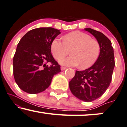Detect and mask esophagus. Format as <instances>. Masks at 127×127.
Here are the masks:
<instances>
[{
    "label": "esophagus",
    "instance_id": "34e87169",
    "mask_svg": "<svg viewBox=\"0 0 127 127\" xmlns=\"http://www.w3.org/2000/svg\"><path fill=\"white\" fill-rule=\"evenodd\" d=\"M67 68V67H64V66H62L61 67V70H64Z\"/></svg>",
    "mask_w": 127,
    "mask_h": 127
}]
</instances>
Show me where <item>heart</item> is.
I'll return each mask as SVG.
<instances>
[{
	"label": "heart",
	"instance_id": "1",
	"mask_svg": "<svg viewBox=\"0 0 127 127\" xmlns=\"http://www.w3.org/2000/svg\"><path fill=\"white\" fill-rule=\"evenodd\" d=\"M71 49L73 56L60 62L70 66L80 65V68L85 69L96 62L100 54V46L96 39L91 38L89 35L78 31L65 35L63 41L56 38L51 42V53L57 60L65 57Z\"/></svg>",
	"mask_w": 127,
	"mask_h": 127
}]
</instances>
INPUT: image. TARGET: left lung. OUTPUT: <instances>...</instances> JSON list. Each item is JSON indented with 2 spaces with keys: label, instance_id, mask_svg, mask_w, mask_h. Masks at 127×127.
Masks as SVG:
<instances>
[{
  "label": "left lung",
  "instance_id": "left-lung-1",
  "mask_svg": "<svg viewBox=\"0 0 127 127\" xmlns=\"http://www.w3.org/2000/svg\"><path fill=\"white\" fill-rule=\"evenodd\" d=\"M85 30L92 33L99 42L100 54L90 68L83 71L76 70L75 76L69 82V88L73 95L80 100L92 102L101 96L109 87L115 60L112 43L103 33L91 28Z\"/></svg>",
  "mask_w": 127,
  "mask_h": 127
}]
</instances>
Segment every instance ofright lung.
I'll list each match as a JSON object with an SVG mask.
<instances>
[{"label":"right lung","mask_w":127,"mask_h":127,"mask_svg":"<svg viewBox=\"0 0 127 127\" xmlns=\"http://www.w3.org/2000/svg\"><path fill=\"white\" fill-rule=\"evenodd\" d=\"M60 33L51 27L39 28L28 31L21 39L13 66L15 80L23 91L30 94L42 92L50 86L53 76L61 71L51 52V42Z\"/></svg>","instance_id":"obj_1"}]
</instances>
